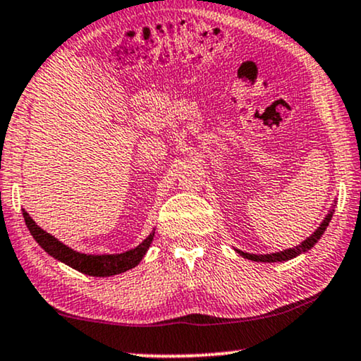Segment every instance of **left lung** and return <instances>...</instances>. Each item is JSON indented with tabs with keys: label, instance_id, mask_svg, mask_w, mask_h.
Segmentation results:
<instances>
[{
	"label": "left lung",
	"instance_id": "left-lung-1",
	"mask_svg": "<svg viewBox=\"0 0 361 361\" xmlns=\"http://www.w3.org/2000/svg\"><path fill=\"white\" fill-rule=\"evenodd\" d=\"M335 206V204H334ZM331 216H334V209H330V213L325 216V219L322 221V224L317 228V231L314 234H312L310 238H307L304 243L299 244V246L295 247H290V249H286V251H281V252H272V254H249V252H243V251H236L241 254L243 257L246 259H251V261H256V262H282V261H289V259H294L299 256V254L302 252H307L309 249H312L315 246V243L319 241V239L322 238V234L325 233L326 226H329Z\"/></svg>",
	"mask_w": 361,
	"mask_h": 361
}]
</instances>
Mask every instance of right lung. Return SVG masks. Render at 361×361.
Listing matches in <instances>:
<instances>
[{"mask_svg":"<svg viewBox=\"0 0 361 361\" xmlns=\"http://www.w3.org/2000/svg\"><path fill=\"white\" fill-rule=\"evenodd\" d=\"M23 216L31 236L36 239V243L39 244L49 256L67 264V266L75 269V271L94 277L115 276V274H122L125 271H128V269L135 267L137 264L142 261L143 256H145V252L148 251V247H150V244L153 241V236H155V231H152L150 236H148L145 241L138 244L135 249H130V251L127 252L94 256V254H82L67 247L66 244H62L59 241V239H56L54 236H51L49 233H46L44 229H41L39 226L36 224V221L32 219L26 211H23Z\"/></svg>","mask_w":361,"mask_h":361,"instance_id":"1","label":"right lung"}]
</instances>
